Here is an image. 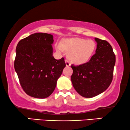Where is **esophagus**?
I'll return each mask as SVG.
<instances>
[{
	"label": "esophagus",
	"mask_w": 130,
	"mask_h": 130,
	"mask_svg": "<svg viewBox=\"0 0 130 130\" xmlns=\"http://www.w3.org/2000/svg\"><path fill=\"white\" fill-rule=\"evenodd\" d=\"M65 62H66V66L68 67V66H70L71 65V64H70V61H69L68 60H66Z\"/></svg>",
	"instance_id": "obj_1"
}]
</instances>
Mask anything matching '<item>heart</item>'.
<instances>
[{"label": "heart", "mask_w": 130, "mask_h": 130, "mask_svg": "<svg viewBox=\"0 0 130 130\" xmlns=\"http://www.w3.org/2000/svg\"><path fill=\"white\" fill-rule=\"evenodd\" d=\"M95 43L92 40L82 38H72L66 39L63 45L57 46L59 52L69 51V60L77 64H82L90 60L95 51Z\"/></svg>", "instance_id": "1"}]
</instances>
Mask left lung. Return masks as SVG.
Segmentation results:
<instances>
[{
    "label": "left lung",
    "mask_w": 130,
    "mask_h": 130,
    "mask_svg": "<svg viewBox=\"0 0 130 130\" xmlns=\"http://www.w3.org/2000/svg\"><path fill=\"white\" fill-rule=\"evenodd\" d=\"M97 49L90 61L79 66H71V80L80 95L91 98L104 92L110 85L113 76L115 55L108 42L95 38Z\"/></svg>",
    "instance_id": "left-lung-1"
}]
</instances>
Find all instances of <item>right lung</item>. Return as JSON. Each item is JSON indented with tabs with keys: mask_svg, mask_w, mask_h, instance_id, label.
Listing matches in <instances>:
<instances>
[{
	"mask_svg": "<svg viewBox=\"0 0 130 130\" xmlns=\"http://www.w3.org/2000/svg\"><path fill=\"white\" fill-rule=\"evenodd\" d=\"M52 35L37 33L21 39L16 48L14 68L20 85L31 97L45 99L54 91L66 67L64 59L53 56Z\"/></svg>",
	"mask_w": 130,
	"mask_h": 130,
	"instance_id": "1",
	"label": "right lung"
}]
</instances>
